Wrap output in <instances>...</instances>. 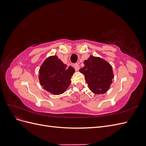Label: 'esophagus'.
<instances>
[{
	"label": "esophagus",
	"mask_w": 146,
	"mask_h": 146,
	"mask_svg": "<svg viewBox=\"0 0 146 146\" xmlns=\"http://www.w3.org/2000/svg\"><path fill=\"white\" fill-rule=\"evenodd\" d=\"M74 68H75V69H76V71H78V70L80 69V66H79L78 63H75L74 64Z\"/></svg>",
	"instance_id": "1"
}]
</instances>
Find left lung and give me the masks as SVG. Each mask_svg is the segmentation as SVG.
Instances as JSON below:
<instances>
[{"label":"left lung","mask_w":146,"mask_h":146,"mask_svg":"<svg viewBox=\"0 0 146 146\" xmlns=\"http://www.w3.org/2000/svg\"><path fill=\"white\" fill-rule=\"evenodd\" d=\"M84 64L79 71L85 76L90 90L96 94L105 93L114 78L111 66L105 60L92 55L84 61Z\"/></svg>","instance_id":"1"}]
</instances>
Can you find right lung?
<instances>
[{
    "mask_svg": "<svg viewBox=\"0 0 146 146\" xmlns=\"http://www.w3.org/2000/svg\"><path fill=\"white\" fill-rule=\"evenodd\" d=\"M75 69L64 64L57 56L47 58L39 70V79L43 88L50 93H63L70 84V78Z\"/></svg>",
    "mask_w": 146,
    "mask_h": 146,
    "instance_id": "right-lung-1",
    "label": "right lung"
}]
</instances>
